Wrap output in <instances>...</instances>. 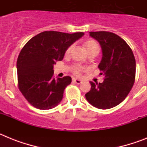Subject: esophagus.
Masks as SVG:
<instances>
[{
  "label": "esophagus",
  "mask_w": 147,
  "mask_h": 147,
  "mask_svg": "<svg viewBox=\"0 0 147 147\" xmlns=\"http://www.w3.org/2000/svg\"><path fill=\"white\" fill-rule=\"evenodd\" d=\"M73 82L75 83H76V84H81L82 82V81L80 80H78V79H75V78H74L73 79Z\"/></svg>",
  "instance_id": "obj_1"
}]
</instances>
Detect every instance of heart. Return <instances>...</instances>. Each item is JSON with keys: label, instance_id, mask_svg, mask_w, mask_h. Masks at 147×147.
I'll return each instance as SVG.
<instances>
[{"label": "heart", "instance_id": "heart-1", "mask_svg": "<svg viewBox=\"0 0 147 147\" xmlns=\"http://www.w3.org/2000/svg\"><path fill=\"white\" fill-rule=\"evenodd\" d=\"M85 46L88 52H92V51H96L99 52V45H98V42H96L95 40H88L87 41H85ZM73 49V45H70L69 47L67 48L65 51V54L66 55H68V54L71 53V50ZM85 68L81 65H76L74 67H72V71L74 72V74L76 75H80L82 73V71H84Z\"/></svg>", "mask_w": 147, "mask_h": 147}]
</instances>
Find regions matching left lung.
I'll list each match as a JSON object with an SVG mask.
<instances>
[{"label": "left lung", "instance_id": "left-lung-1", "mask_svg": "<svg viewBox=\"0 0 147 147\" xmlns=\"http://www.w3.org/2000/svg\"><path fill=\"white\" fill-rule=\"evenodd\" d=\"M90 36L99 42L102 50L98 65L102 83L90 82L91 89L85 98L93 107L110 109L125 99L134 85L136 59L128 44L119 36L108 32H90Z\"/></svg>", "mask_w": 147, "mask_h": 147}]
</instances>
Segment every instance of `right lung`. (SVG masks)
Returning a JSON list of instances; mask_svg holds the SVG:
<instances>
[{
	"instance_id": "1",
	"label": "right lung",
	"mask_w": 147,
	"mask_h": 147,
	"mask_svg": "<svg viewBox=\"0 0 147 147\" xmlns=\"http://www.w3.org/2000/svg\"><path fill=\"white\" fill-rule=\"evenodd\" d=\"M84 35L49 31L38 34L26 42L17 61L18 88L32 105L49 110L62 101L71 77L54 78V65L64 57L67 48Z\"/></svg>"
}]
</instances>
